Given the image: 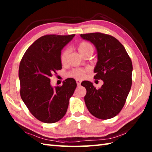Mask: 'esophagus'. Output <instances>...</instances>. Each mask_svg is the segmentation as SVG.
Returning a JSON list of instances; mask_svg holds the SVG:
<instances>
[{
    "label": "esophagus",
    "mask_w": 152,
    "mask_h": 152,
    "mask_svg": "<svg viewBox=\"0 0 152 152\" xmlns=\"http://www.w3.org/2000/svg\"><path fill=\"white\" fill-rule=\"evenodd\" d=\"M76 83H77V86H79L81 84V80H76Z\"/></svg>",
    "instance_id": "esophagus-1"
}]
</instances>
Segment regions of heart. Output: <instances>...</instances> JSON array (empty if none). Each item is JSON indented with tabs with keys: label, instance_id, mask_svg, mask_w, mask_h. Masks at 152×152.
Instances as JSON below:
<instances>
[{
	"label": "heart",
	"instance_id": "obj_1",
	"mask_svg": "<svg viewBox=\"0 0 152 152\" xmlns=\"http://www.w3.org/2000/svg\"><path fill=\"white\" fill-rule=\"evenodd\" d=\"M89 50H93V46L91 44L86 42H82L80 43L78 46V51L80 54L82 55L86 51H88ZM69 53V50L66 49L64 50L63 53H61V61L63 64H65L66 62L68 55ZM89 71V69L86 68V69H74L72 72H70V76L74 77V78L78 79H82L84 77L86 73H87Z\"/></svg>",
	"mask_w": 152,
	"mask_h": 152
}]
</instances>
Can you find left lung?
<instances>
[{
    "label": "left lung",
    "mask_w": 152,
    "mask_h": 152,
    "mask_svg": "<svg viewBox=\"0 0 152 152\" xmlns=\"http://www.w3.org/2000/svg\"><path fill=\"white\" fill-rule=\"evenodd\" d=\"M80 37L95 46L97 63L94 69V78L103 81L100 89H96L91 82L81 83L87 91L86 105L89 112L99 119L114 118L124 107L131 88V58L124 46L110 35L95 33L80 34Z\"/></svg>",
    "instance_id": "8db88e82"
}]
</instances>
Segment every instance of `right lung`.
<instances>
[{
  "label": "right lung",
  "instance_id": "1",
  "mask_svg": "<svg viewBox=\"0 0 152 152\" xmlns=\"http://www.w3.org/2000/svg\"><path fill=\"white\" fill-rule=\"evenodd\" d=\"M74 36L41 37L25 51L19 64L21 97L31 114L44 123L57 122L65 115L76 88L73 78L65 80L61 87L50 83V77L62 69L61 50Z\"/></svg>",
  "mask_w": 152,
  "mask_h": 152
}]
</instances>
